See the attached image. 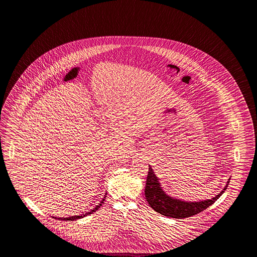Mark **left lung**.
Listing matches in <instances>:
<instances>
[{
    "label": "left lung",
    "mask_w": 257,
    "mask_h": 257,
    "mask_svg": "<svg viewBox=\"0 0 257 257\" xmlns=\"http://www.w3.org/2000/svg\"><path fill=\"white\" fill-rule=\"evenodd\" d=\"M229 180L230 179H228L224 189L214 198L199 202H188L167 195L165 191L162 189L158 177L150 166L145 187V197L151 208H153L156 212L160 213L161 215L173 218H185L199 214L200 212L206 210L209 206L216 202L222 195L224 190L227 189Z\"/></svg>",
    "instance_id": "8db88e82"
}]
</instances>
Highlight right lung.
I'll return each instance as SVG.
<instances>
[{
    "instance_id": "right-lung-1",
    "label": "right lung",
    "mask_w": 257,
    "mask_h": 257,
    "mask_svg": "<svg viewBox=\"0 0 257 257\" xmlns=\"http://www.w3.org/2000/svg\"><path fill=\"white\" fill-rule=\"evenodd\" d=\"M106 194H107V193H105V195H104V197L102 198V200H101L100 202L98 203V205H96L95 208H94L93 210H91L90 212H88V213H86V214H82L80 216H68V217H59L58 219H60V220H76V219H79V218H82V217H84V216H89V215L93 214L94 212L97 211V210L100 208V206L103 204L104 200H105V198H106ZM53 217H54V216H53ZM55 218H57V217H55Z\"/></svg>"
}]
</instances>
